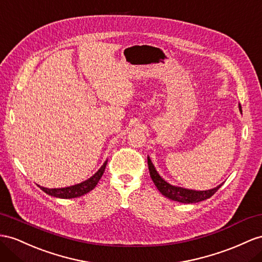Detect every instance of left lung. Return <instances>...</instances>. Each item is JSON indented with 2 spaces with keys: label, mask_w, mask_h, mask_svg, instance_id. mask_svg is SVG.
<instances>
[{
  "label": "left lung",
  "mask_w": 262,
  "mask_h": 262,
  "mask_svg": "<svg viewBox=\"0 0 262 262\" xmlns=\"http://www.w3.org/2000/svg\"><path fill=\"white\" fill-rule=\"evenodd\" d=\"M239 110L241 112V105H239ZM147 160H148V169H149L150 177L152 179L154 184L156 185L157 189L162 192L165 197L169 198L171 200L179 201V203H184V204L199 203V201H203V200L210 198L213 193L216 192L221 187V185H219L218 187H216V188H213V189L196 191V190L185 189V188H182V187L171 186L168 183H166L165 180L158 175V172L156 171L155 167H154L150 158L147 157Z\"/></svg>",
  "instance_id": "8db88e82"
}]
</instances>
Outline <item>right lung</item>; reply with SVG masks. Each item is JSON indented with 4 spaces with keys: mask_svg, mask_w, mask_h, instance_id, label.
I'll use <instances>...</instances> for the list:
<instances>
[{
    "mask_svg": "<svg viewBox=\"0 0 262 262\" xmlns=\"http://www.w3.org/2000/svg\"><path fill=\"white\" fill-rule=\"evenodd\" d=\"M106 165H107V162L104 163V165L100 167V169L95 173V175L92 176L90 179H87V180H85V182L80 183L78 185H74V186H71V187H65V188H54V189L44 188V187L39 186V188H41L44 192L49 193V195L57 197V198L70 199V198L80 197V196L85 195V193L90 192L91 190L95 188V186L99 182L100 177L103 176Z\"/></svg>",
    "mask_w": 262,
    "mask_h": 262,
    "instance_id": "add662e5",
    "label": "right lung"
}]
</instances>
